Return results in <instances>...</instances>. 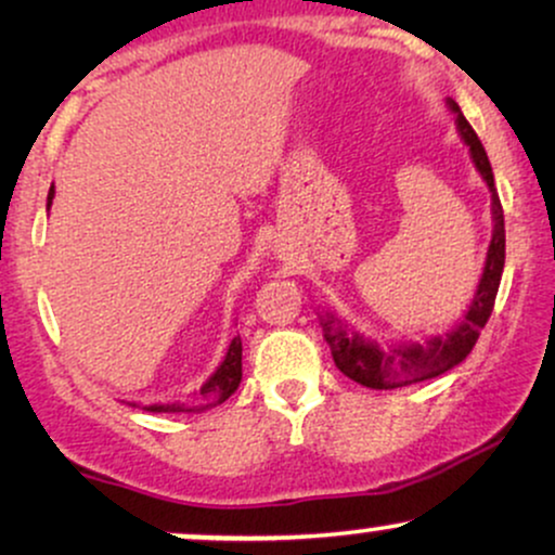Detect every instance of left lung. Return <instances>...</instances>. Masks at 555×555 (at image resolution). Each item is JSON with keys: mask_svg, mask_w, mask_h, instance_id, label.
<instances>
[{"mask_svg": "<svg viewBox=\"0 0 555 555\" xmlns=\"http://www.w3.org/2000/svg\"><path fill=\"white\" fill-rule=\"evenodd\" d=\"M449 109L456 117V130L469 149L475 169L486 180L490 190V214H493V237H490L486 269H482L480 284L469 302L467 313H464L462 323L451 328L446 336H433L425 344H391V347H380L378 341L365 339L358 331H352L339 315L326 313L321 315L323 339L328 341L331 358H334L336 367L347 375V378L358 380V384L367 388H399L420 384V380L436 378L446 371L467 358L473 352L477 336L486 328L490 313H493L495 295H499L503 260H506V229H503V208L495 193L493 169H490L488 154L482 149L480 138L473 130V125L464 119L456 101H446Z\"/></svg>", "mask_w": 555, "mask_h": 555, "instance_id": "left-lung-1", "label": "left lung"}]
</instances>
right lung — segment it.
I'll use <instances>...</instances> for the list:
<instances>
[{
    "mask_svg": "<svg viewBox=\"0 0 555 555\" xmlns=\"http://www.w3.org/2000/svg\"><path fill=\"white\" fill-rule=\"evenodd\" d=\"M52 201H54V184L49 188L47 208L52 206ZM240 380H242V339H240V336H234L232 344H229L224 360H221V365L216 367V371L211 373V378H208L206 384L201 386V391H197L193 399L180 401V404H151V406H143V410H149V412H203V410H211V406L221 404V401H227L234 391H237Z\"/></svg>",
    "mask_w": 555,
    "mask_h": 555,
    "instance_id": "right-lung-1",
    "label": "right lung"
}]
</instances>
